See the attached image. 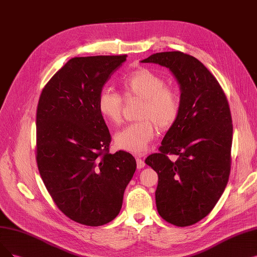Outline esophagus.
Masks as SVG:
<instances>
[{"label": "esophagus", "instance_id": "obj_1", "mask_svg": "<svg viewBox=\"0 0 257 257\" xmlns=\"http://www.w3.org/2000/svg\"><path fill=\"white\" fill-rule=\"evenodd\" d=\"M136 162H137V169L145 168L146 163H145V161H143L140 157H136Z\"/></svg>", "mask_w": 257, "mask_h": 257}]
</instances>
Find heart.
I'll use <instances>...</instances> for the list:
<instances>
[{"mask_svg":"<svg viewBox=\"0 0 257 257\" xmlns=\"http://www.w3.org/2000/svg\"><path fill=\"white\" fill-rule=\"evenodd\" d=\"M122 97L125 101L140 100L137 121L117 133L115 146L118 150L133 154L145 153L149 143L160 132L169 131L175 124L181 108L176 89L166 85V80L148 68H139L123 76L119 81ZM97 108L100 115L112 124L122 120L123 100L110 89H102Z\"/></svg>","mask_w":257,"mask_h":257,"instance_id":"obj_1","label":"heart"}]
</instances>
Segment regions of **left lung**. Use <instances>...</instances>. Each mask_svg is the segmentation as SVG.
Here are the masks:
<instances>
[{
  "mask_svg": "<svg viewBox=\"0 0 257 257\" xmlns=\"http://www.w3.org/2000/svg\"><path fill=\"white\" fill-rule=\"evenodd\" d=\"M169 68L180 85V114L164 136L159 153L146 163L158 174L156 206L177 227L198 222L213 210L231 171L232 117L218 81L199 60L164 51L142 60ZM169 155H176L172 162Z\"/></svg>",
  "mask_w": 257,
  "mask_h": 257,
  "instance_id": "8db88e82",
  "label": "left lung"
}]
</instances>
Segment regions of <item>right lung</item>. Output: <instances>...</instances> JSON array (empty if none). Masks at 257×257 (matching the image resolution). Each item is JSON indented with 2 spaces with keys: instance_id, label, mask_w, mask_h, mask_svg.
Listing matches in <instances>:
<instances>
[{
  "instance_id": "add662e5",
  "label": "right lung",
  "mask_w": 257,
  "mask_h": 257,
  "mask_svg": "<svg viewBox=\"0 0 257 257\" xmlns=\"http://www.w3.org/2000/svg\"><path fill=\"white\" fill-rule=\"evenodd\" d=\"M126 57L70 59L47 82L38 103L41 178L60 211L89 227L117 216L136 171L130 153H109L111 137L97 108L100 91Z\"/></svg>"
}]
</instances>
